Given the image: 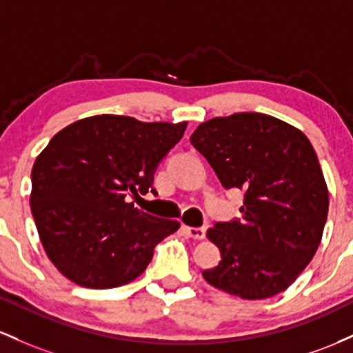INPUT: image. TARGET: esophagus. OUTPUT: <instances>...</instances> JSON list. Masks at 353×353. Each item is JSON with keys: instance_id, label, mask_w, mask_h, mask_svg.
<instances>
[{"instance_id": "esophagus-1", "label": "esophagus", "mask_w": 353, "mask_h": 353, "mask_svg": "<svg viewBox=\"0 0 353 353\" xmlns=\"http://www.w3.org/2000/svg\"><path fill=\"white\" fill-rule=\"evenodd\" d=\"M185 232H187L188 236H192L195 240H203L207 236V227H187Z\"/></svg>"}]
</instances>
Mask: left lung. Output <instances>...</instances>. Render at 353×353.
Segmentation results:
<instances>
[{"mask_svg":"<svg viewBox=\"0 0 353 353\" xmlns=\"http://www.w3.org/2000/svg\"><path fill=\"white\" fill-rule=\"evenodd\" d=\"M190 141L223 188L243 192L241 219L208 230L221 262L203 279L247 300L283 292L314 259L327 221L328 190L314 146L263 113L213 118Z\"/></svg>","mask_w":353,"mask_h":353,"instance_id":"1","label":"left lung"}]
</instances>
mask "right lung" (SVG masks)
Listing matches in <instances>:
<instances>
[{"label": "right lung", "mask_w": 353, "mask_h": 353, "mask_svg": "<svg viewBox=\"0 0 353 353\" xmlns=\"http://www.w3.org/2000/svg\"><path fill=\"white\" fill-rule=\"evenodd\" d=\"M187 123L98 114L54 134L31 172V213L46 255L66 279L113 288L145 272L176 220L134 208ZM153 193L155 188H152Z\"/></svg>", "instance_id": "obj_1"}]
</instances>
